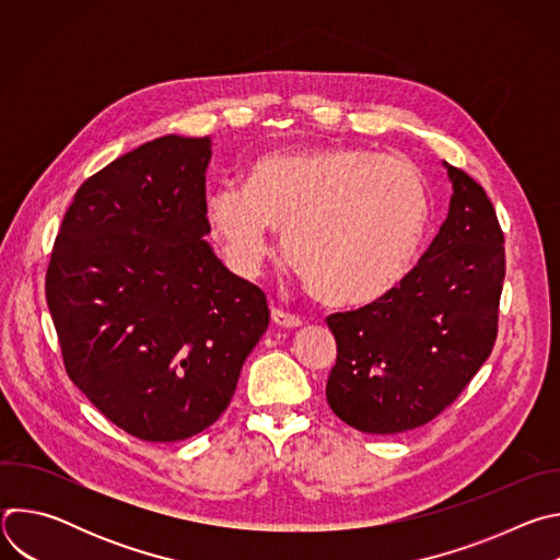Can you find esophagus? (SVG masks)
Here are the masks:
<instances>
[{"label": "esophagus", "instance_id": "34e87169", "mask_svg": "<svg viewBox=\"0 0 560 560\" xmlns=\"http://www.w3.org/2000/svg\"><path fill=\"white\" fill-rule=\"evenodd\" d=\"M272 322H275L277 326H281V328H301V326H303V318H301V316L290 314V312L279 310V307L272 310Z\"/></svg>", "mask_w": 560, "mask_h": 560}]
</instances>
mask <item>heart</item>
<instances>
[{
  "instance_id": "heart-1",
  "label": "heart",
  "mask_w": 560,
  "mask_h": 560,
  "mask_svg": "<svg viewBox=\"0 0 560 560\" xmlns=\"http://www.w3.org/2000/svg\"><path fill=\"white\" fill-rule=\"evenodd\" d=\"M232 264L255 272L285 230L288 264L307 292L337 307L368 305L412 270L430 225L423 175L404 159L363 148L266 154L246 188L223 184L206 203Z\"/></svg>"
}]
</instances>
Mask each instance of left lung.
Here are the masks:
<instances>
[{
    "mask_svg": "<svg viewBox=\"0 0 560 560\" xmlns=\"http://www.w3.org/2000/svg\"><path fill=\"white\" fill-rule=\"evenodd\" d=\"M443 166L454 192L419 264L378 301L328 316L337 339L328 406L368 434L430 423L454 404L497 341L503 230L483 186Z\"/></svg>",
    "mask_w": 560,
    "mask_h": 560,
    "instance_id": "obj_1",
    "label": "left lung"
}]
</instances>
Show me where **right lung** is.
<instances>
[{"instance_id":"right-lung-1","label":"right lung","mask_w":560,"mask_h":560,"mask_svg":"<svg viewBox=\"0 0 560 560\" xmlns=\"http://www.w3.org/2000/svg\"><path fill=\"white\" fill-rule=\"evenodd\" d=\"M210 154V137L166 135L89 177L46 272L70 381L141 441L210 428L270 324L264 290L203 238Z\"/></svg>"}]
</instances>
